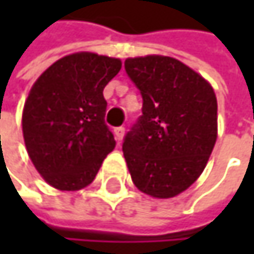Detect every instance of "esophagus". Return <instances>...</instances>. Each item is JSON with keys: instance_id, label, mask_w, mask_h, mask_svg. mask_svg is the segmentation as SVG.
I'll return each instance as SVG.
<instances>
[{"instance_id": "34e87169", "label": "esophagus", "mask_w": 254, "mask_h": 254, "mask_svg": "<svg viewBox=\"0 0 254 254\" xmlns=\"http://www.w3.org/2000/svg\"><path fill=\"white\" fill-rule=\"evenodd\" d=\"M115 136H116V139L118 141H122L124 139V135H125V127H115Z\"/></svg>"}]
</instances>
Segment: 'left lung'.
<instances>
[{"label": "left lung", "instance_id": "left-lung-1", "mask_svg": "<svg viewBox=\"0 0 254 254\" xmlns=\"http://www.w3.org/2000/svg\"><path fill=\"white\" fill-rule=\"evenodd\" d=\"M125 70L142 97V115L122 145L132 182L151 197H175L201 175L215 147V91L166 56L127 59Z\"/></svg>", "mask_w": 254, "mask_h": 254}]
</instances>
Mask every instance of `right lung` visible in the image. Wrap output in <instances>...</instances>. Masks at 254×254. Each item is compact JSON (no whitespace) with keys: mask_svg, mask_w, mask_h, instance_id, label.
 Here are the masks:
<instances>
[{"mask_svg":"<svg viewBox=\"0 0 254 254\" xmlns=\"http://www.w3.org/2000/svg\"><path fill=\"white\" fill-rule=\"evenodd\" d=\"M121 67L119 59L75 53L33 83L23 107V138L33 166L54 188L77 191L89 185L115 148L103 91Z\"/></svg>","mask_w":254,"mask_h":254,"instance_id":"right-lung-1","label":"right lung"}]
</instances>
